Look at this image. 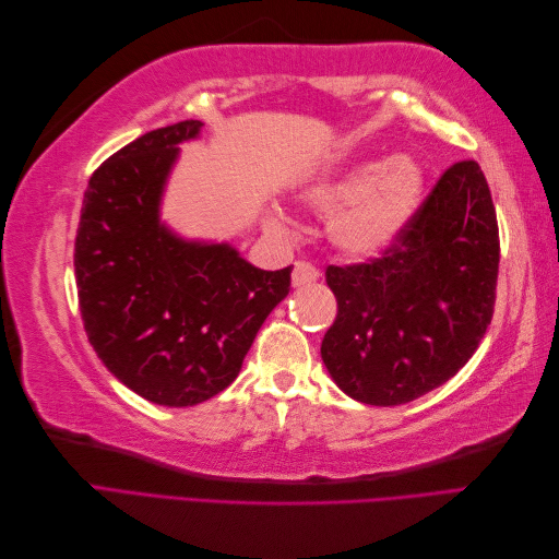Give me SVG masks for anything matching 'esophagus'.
<instances>
[{
  "instance_id": "1",
  "label": "esophagus",
  "mask_w": 559,
  "mask_h": 559,
  "mask_svg": "<svg viewBox=\"0 0 559 559\" xmlns=\"http://www.w3.org/2000/svg\"><path fill=\"white\" fill-rule=\"evenodd\" d=\"M319 280V267L312 265L310 261H296L294 263V273H292V282L294 286H310Z\"/></svg>"
}]
</instances>
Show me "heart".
I'll list each match as a JSON object with an SVG mask.
<instances>
[{"mask_svg": "<svg viewBox=\"0 0 559 559\" xmlns=\"http://www.w3.org/2000/svg\"><path fill=\"white\" fill-rule=\"evenodd\" d=\"M419 165L411 158L366 160L341 177L317 183L308 205L321 214L340 212L333 240L357 257H376L392 247L413 218L421 198Z\"/></svg>", "mask_w": 559, "mask_h": 559, "instance_id": "obj_1", "label": "heart"}]
</instances>
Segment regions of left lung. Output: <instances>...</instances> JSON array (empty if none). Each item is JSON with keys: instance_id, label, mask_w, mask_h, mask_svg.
I'll use <instances>...</instances> for the list:
<instances>
[{"instance_id": "left-lung-1", "label": "left lung", "mask_w": 559, "mask_h": 559, "mask_svg": "<svg viewBox=\"0 0 559 559\" xmlns=\"http://www.w3.org/2000/svg\"><path fill=\"white\" fill-rule=\"evenodd\" d=\"M499 251L480 165H450L392 247L326 267L337 317L321 359L335 384L368 405H401L450 380L492 321Z\"/></svg>"}]
</instances>
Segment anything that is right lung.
<instances>
[{"label": "right lung", "mask_w": 559, "mask_h": 559, "mask_svg": "<svg viewBox=\"0 0 559 559\" xmlns=\"http://www.w3.org/2000/svg\"><path fill=\"white\" fill-rule=\"evenodd\" d=\"M200 126L151 130L99 165L74 242L79 308L97 357L134 394L170 408L238 378L294 270H259L228 245L183 242L158 224L177 144Z\"/></svg>", "instance_id": "obj_1"}]
</instances>
